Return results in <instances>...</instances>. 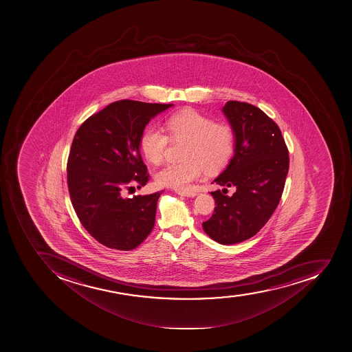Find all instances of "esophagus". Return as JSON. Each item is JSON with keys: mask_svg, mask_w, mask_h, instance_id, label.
Returning a JSON list of instances; mask_svg holds the SVG:
<instances>
[{"mask_svg": "<svg viewBox=\"0 0 352 352\" xmlns=\"http://www.w3.org/2000/svg\"><path fill=\"white\" fill-rule=\"evenodd\" d=\"M177 195H184V197H190V198H193L197 195V192L195 191H177Z\"/></svg>", "mask_w": 352, "mask_h": 352, "instance_id": "1", "label": "esophagus"}]
</instances>
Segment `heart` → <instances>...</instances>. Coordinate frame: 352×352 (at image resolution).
Segmentation results:
<instances>
[{
	"label": "heart",
	"instance_id": "heart-1",
	"mask_svg": "<svg viewBox=\"0 0 352 352\" xmlns=\"http://www.w3.org/2000/svg\"><path fill=\"white\" fill-rule=\"evenodd\" d=\"M173 141H186L184 162L168 163L155 173L161 186L188 190L204 173V168L217 171L226 166L234 150V134L230 125L214 123L197 111L188 110L170 116L166 122ZM168 138L161 129H146L140 140V148L146 161L159 164L163 160Z\"/></svg>",
	"mask_w": 352,
	"mask_h": 352
}]
</instances>
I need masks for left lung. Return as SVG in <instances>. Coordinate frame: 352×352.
<instances>
[{
  "label": "left lung",
  "instance_id": "left-lung-1",
  "mask_svg": "<svg viewBox=\"0 0 352 352\" xmlns=\"http://www.w3.org/2000/svg\"><path fill=\"white\" fill-rule=\"evenodd\" d=\"M234 134L233 157L215 177L223 190L211 192L214 212L202 223L204 232L220 244H234L260 231L279 204L289 171V152L276 122L244 102L222 108ZM236 192L226 195L227 187Z\"/></svg>",
  "mask_w": 352,
  "mask_h": 352
}]
</instances>
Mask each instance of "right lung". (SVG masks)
<instances>
[{"mask_svg":"<svg viewBox=\"0 0 352 352\" xmlns=\"http://www.w3.org/2000/svg\"><path fill=\"white\" fill-rule=\"evenodd\" d=\"M173 104L122 100L90 116L73 139L67 186L73 208L96 241L132 250L150 234L162 192L125 198L123 192L148 180L140 154L148 123Z\"/></svg>","mask_w":352,"mask_h":352,"instance_id":"add662e5","label":"right lung"}]
</instances>
